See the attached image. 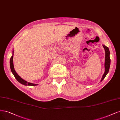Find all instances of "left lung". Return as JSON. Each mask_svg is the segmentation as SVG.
Wrapping results in <instances>:
<instances>
[{
	"label": "left lung",
	"instance_id": "left-lung-1",
	"mask_svg": "<svg viewBox=\"0 0 120 120\" xmlns=\"http://www.w3.org/2000/svg\"><path fill=\"white\" fill-rule=\"evenodd\" d=\"M103 48H104L105 51V71L103 74L102 78L101 79V81L104 79V78L106 76L107 74L109 72V70L110 66V51L109 48L106 47L105 45H103Z\"/></svg>",
	"mask_w": 120,
	"mask_h": 120
}]
</instances>
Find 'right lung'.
<instances>
[{
  "mask_svg": "<svg viewBox=\"0 0 120 120\" xmlns=\"http://www.w3.org/2000/svg\"><path fill=\"white\" fill-rule=\"evenodd\" d=\"M13 53H14V52H13ZM13 56H12L10 60V68H11V71H12V72L13 73L14 76H15V78L17 80V81L18 82H19L20 83H21L23 85H30V86H35V85H37L38 84H33L32 83H30V82H28L24 80V79H23L22 78H21L18 75V74L16 72L14 68V65H13Z\"/></svg>",
  "mask_w": 120,
  "mask_h": 120,
  "instance_id": "obj_1",
  "label": "right lung"
}]
</instances>
